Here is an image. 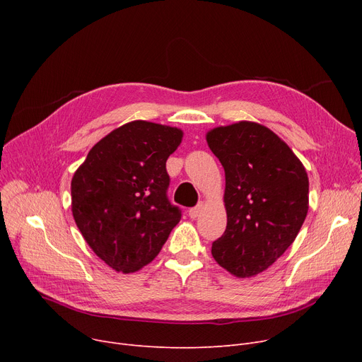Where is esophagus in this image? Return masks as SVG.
<instances>
[{
	"label": "esophagus",
	"mask_w": 362,
	"mask_h": 362,
	"mask_svg": "<svg viewBox=\"0 0 362 362\" xmlns=\"http://www.w3.org/2000/svg\"><path fill=\"white\" fill-rule=\"evenodd\" d=\"M202 208H204V204H202V202H201V204H198L197 206L191 208V210H189V217H191V218H197V217H199V214L202 213Z\"/></svg>",
	"instance_id": "esophagus-1"
}]
</instances>
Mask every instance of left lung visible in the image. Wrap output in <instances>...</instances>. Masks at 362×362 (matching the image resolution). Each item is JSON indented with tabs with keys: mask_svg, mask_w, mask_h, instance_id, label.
Returning a JSON list of instances; mask_svg holds the SVG:
<instances>
[{
	"mask_svg": "<svg viewBox=\"0 0 362 362\" xmlns=\"http://www.w3.org/2000/svg\"><path fill=\"white\" fill-rule=\"evenodd\" d=\"M206 142L226 175L227 226L211 254L230 274L252 277L284 254L305 221V167L274 132L254 122L214 127Z\"/></svg>",
	"mask_w": 362,
	"mask_h": 362,
	"instance_id": "obj_1",
	"label": "left lung"
}]
</instances>
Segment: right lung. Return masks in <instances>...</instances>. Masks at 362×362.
<instances>
[{"instance_id":"add662e5","label":"right lung","mask_w":362,"mask_h":362,"mask_svg":"<svg viewBox=\"0 0 362 362\" xmlns=\"http://www.w3.org/2000/svg\"><path fill=\"white\" fill-rule=\"evenodd\" d=\"M177 127L135 120L110 132L71 179V213L90 250L111 269L133 273L161 251L182 211L167 198L165 161Z\"/></svg>"}]
</instances>
